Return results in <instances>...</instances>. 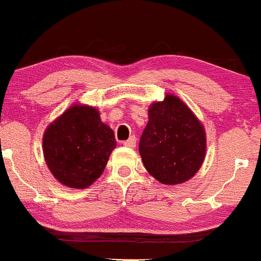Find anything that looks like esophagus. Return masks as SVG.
<instances>
[{
    "instance_id": "1",
    "label": "esophagus",
    "mask_w": 261,
    "mask_h": 261,
    "mask_svg": "<svg viewBox=\"0 0 261 261\" xmlns=\"http://www.w3.org/2000/svg\"><path fill=\"white\" fill-rule=\"evenodd\" d=\"M123 145L128 146V147H134L136 146V137L132 136L129 139H127L125 141H123Z\"/></svg>"
}]
</instances>
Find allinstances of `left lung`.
I'll list each match as a JSON object with an SVG mask.
<instances>
[{
	"instance_id": "obj_1",
	"label": "left lung",
	"mask_w": 261,
	"mask_h": 261,
	"mask_svg": "<svg viewBox=\"0 0 261 261\" xmlns=\"http://www.w3.org/2000/svg\"><path fill=\"white\" fill-rule=\"evenodd\" d=\"M139 152L153 178L163 184H180L192 178L203 163L204 129L184 102L167 95L150 106Z\"/></svg>"
}]
</instances>
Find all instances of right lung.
Masks as SVG:
<instances>
[{
    "label": "right lung",
    "mask_w": 261,
    "mask_h": 261,
    "mask_svg": "<svg viewBox=\"0 0 261 261\" xmlns=\"http://www.w3.org/2000/svg\"><path fill=\"white\" fill-rule=\"evenodd\" d=\"M116 147L114 132L98 110L71 106L47 128L43 153L48 168L63 185L88 188L104 172Z\"/></svg>",
    "instance_id": "1"
}]
</instances>
